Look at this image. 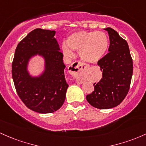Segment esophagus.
I'll use <instances>...</instances> for the list:
<instances>
[{
    "label": "esophagus",
    "instance_id": "34e87169",
    "mask_svg": "<svg viewBox=\"0 0 146 146\" xmlns=\"http://www.w3.org/2000/svg\"><path fill=\"white\" fill-rule=\"evenodd\" d=\"M69 69H70V74L76 78V81L78 83H81L82 80L80 76L82 74L86 72L88 67L81 62L75 61L73 63H72V65L69 67Z\"/></svg>",
    "mask_w": 146,
    "mask_h": 146
}]
</instances>
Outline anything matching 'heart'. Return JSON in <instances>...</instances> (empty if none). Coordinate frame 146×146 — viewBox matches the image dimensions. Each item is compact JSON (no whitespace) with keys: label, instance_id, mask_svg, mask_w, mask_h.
Returning a JSON list of instances; mask_svg holds the SVG:
<instances>
[{"label":"heart","instance_id":"b5f03b06","mask_svg":"<svg viewBox=\"0 0 146 146\" xmlns=\"http://www.w3.org/2000/svg\"><path fill=\"white\" fill-rule=\"evenodd\" d=\"M67 44L61 45L63 54L70 58L72 50L78 52L80 58L85 62L94 63L104 57L109 46L107 34L103 32L79 31L68 37Z\"/></svg>","mask_w":146,"mask_h":146}]
</instances>
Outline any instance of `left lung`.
Wrapping results in <instances>:
<instances>
[{
	"instance_id": "1",
	"label": "left lung",
	"mask_w": 146,
	"mask_h": 146,
	"mask_svg": "<svg viewBox=\"0 0 146 146\" xmlns=\"http://www.w3.org/2000/svg\"><path fill=\"white\" fill-rule=\"evenodd\" d=\"M109 34V52L98 61L102 78L94 83V89L86 99L99 109L116 107L123 101L130 90L133 63L128 45L114 29H105Z\"/></svg>"
}]
</instances>
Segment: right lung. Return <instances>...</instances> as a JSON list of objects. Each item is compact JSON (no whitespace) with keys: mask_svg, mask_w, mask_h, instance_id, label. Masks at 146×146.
I'll use <instances>...</instances> for the list:
<instances>
[{"mask_svg":"<svg viewBox=\"0 0 146 146\" xmlns=\"http://www.w3.org/2000/svg\"><path fill=\"white\" fill-rule=\"evenodd\" d=\"M55 33L40 28L29 32L18 44L12 62V78L18 95L29 109L42 114L58 110L64 103L68 88L63 54ZM36 55L45 60V70L40 76L32 77L27 65Z\"/></svg>","mask_w":146,"mask_h":146,"instance_id":"right-lung-1","label":"right lung"}]
</instances>
